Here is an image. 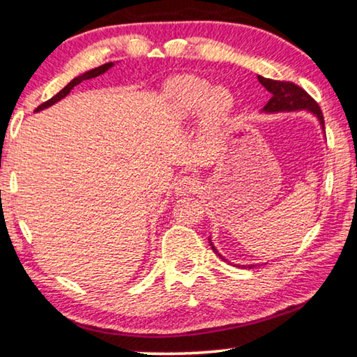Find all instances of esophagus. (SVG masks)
<instances>
[{
    "instance_id": "obj_1",
    "label": "esophagus",
    "mask_w": 357,
    "mask_h": 357,
    "mask_svg": "<svg viewBox=\"0 0 357 357\" xmlns=\"http://www.w3.org/2000/svg\"><path fill=\"white\" fill-rule=\"evenodd\" d=\"M197 180L191 175H185V177H180L177 182H175V195L183 196V195H190L197 188Z\"/></svg>"
}]
</instances>
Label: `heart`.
Listing matches in <instances>:
<instances>
[{
  "label": "heart",
  "instance_id": "heart-1",
  "mask_svg": "<svg viewBox=\"0 0 357 357\" xmlns=\"http://www.w3.org/2000/svg\"><path fill=\"white\" fill-rule=\"evenodd\" d=\"M167 103L180 121L201 113L202 130L206 135L213 137L231 119L236 98L228 87L212 86L204 78L186 75L169 84Z\"/></svg>",
  "mask_w": 357,
  "mask_h": 357
}]
</instances>
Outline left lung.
<instances>
[{"label":"left lung","instance_id":"left-lung-1","mask_svg":"<svg viewBox=\"0 0 357 357\" xmlns=\"http://www.w3.org/2000/svg\"><path fill=\"white\" fill-rule=\"evenodd\" d=\"M259 81L261 86L266 87V91L271 94V98L268 103L263 107V112L265 113H284V112H298V109H308L310 113L314 114V116L319 119V124L322 130H324V116H322V112L319 105H317L314 98H312L308 92L301 89L300 86L290 83V81H276L270 78H263L259 76ZM209 243L212 245V250L220 257L222 260L227 261V259L218 254V250L213 248L212 241L209 238ZM236 266H244V268H252L255 265H236Z\"/></svg>","mask_w":357,"mask_h":357}]
</instances>
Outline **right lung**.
I'll return each instance as SVG.
<instances>
[{
	"label": "right lung",
	"mask_w": 357,
	"mask_h": 357,
	"mask_svg": "<svg viewBox=\"0 0 357 357\" xmlns=\"http://www.w3.org/2000/svg\"><path fill=\"white\" fill-rule=\"evenodd\" d=\"M113 67V62H108V63H103V65H100V67H97V68H94V70H89V71H86V73H83V75H79V76H76L75 79H71L70 83L63 87L62 91L60 92H57L56 96H54L52 98H49L47 102H45V103H41L40 107H38L35 112H41V109H45V108H47V107H51V105H54V103H57L59 100H62L63 97H67L68 94H70V91L73 89L75 86H78L81 81H84V79H91V78H96V76H98V75H102V73H105L107 70H109Z\"/></svg>",
	"instance_id": "add662e5"
}]
</instances>
